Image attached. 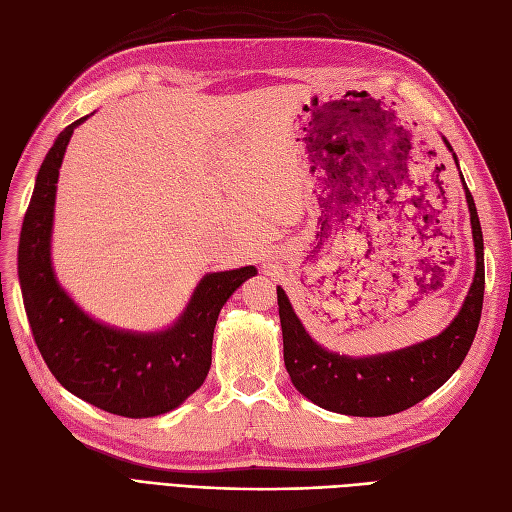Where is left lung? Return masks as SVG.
Returning a JSON list of instances; mask_svg holds the SVG:
<instances>
[{"label": "left lung", "mask_w": 512, "mask_h": 512, "mask_svg": "<svg viewBox=\"0 0 512 512\" xmlns=\"http://www.w3.org/2000/svg\"><path fill=\"white\" fill-rule=\"evenodd\" d=\"M448 151L451 143L444 138ZM457 164V156L453 153ZM459 166V164H457ZM470 209L476 271L466 301L448 327L421 344L371 356H346L316 344L277 286V305L284 337V363L301 395L316 406L348 416H389L408 410L451 378L474 342L483 312L485 256L474 198L461 175Z\"/></svg>", "instance_id": "8db88e82"}]
</instances>
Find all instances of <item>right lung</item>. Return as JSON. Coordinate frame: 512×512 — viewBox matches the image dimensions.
Returning <instances> with one entry per match:
<instances>
[{
  "instance_id": "obj_1",
  "label": "right lung",
  "mask_w": 512,
  "mask_h": 512,
  "mask_svg": "<svg viewBox=\"0 0 512 512\" xmlns=\"http://www.w3.org/2000/svg\"><path fill=\"white\" fill-rule=\"evenodd\" d=\"M87 117L55 138L38 170L19 241L23 303L42 359L64 389L104 412L149 418L175 410L205 382L220 309L256 267L207 273L164 331H121L87 316L59 286L51 262L59 166Z\"/></svg>"
}]
</instances>
